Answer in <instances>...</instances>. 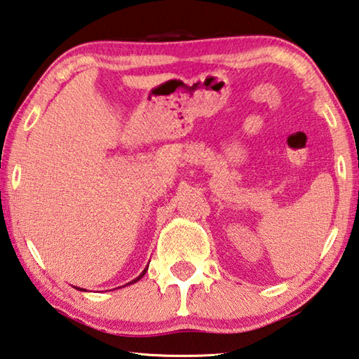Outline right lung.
<instances>
[{
    "label": "right lung",
    "mask_w": 359,
    "mask_h": 359,
    "mask_svg": "<svg viewBox=\"0 0 359 359\" xmlns=\"http://www.w3.org/2000/svg\"><path fill=\"white\" fill-rule=\"evenodd\" d=\"M147 270H148V267H145V269H144V272H142V273H140V275L137 276V278H134L133 281H130V283H126V285H125V286H130V285H134V283H137V281H139V280L142 278V276H144V275H145V272H147ZM125 286H123V287H125ZM120 287H121V286H120ZM120 287H116V289H120ZM76 289H79V290H86V289H81V287H76Z\"/></svg>",
    "instance_id": "1"
}]
</instances>
